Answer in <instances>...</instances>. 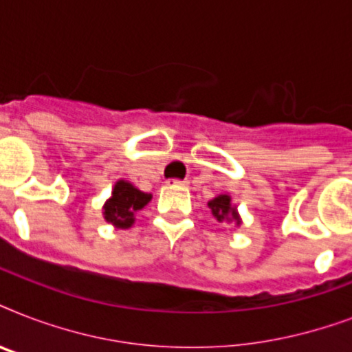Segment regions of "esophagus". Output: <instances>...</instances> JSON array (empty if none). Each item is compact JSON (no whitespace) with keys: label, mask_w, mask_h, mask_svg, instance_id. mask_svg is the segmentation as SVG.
Masks as SVG:
<instances>
[{"label":"esophagus","mask_w":352,"mask_h":352,"mask_svg":"<svg viewBox=\"0 0 352 352\" xmlns=\"http://www.w3.org/2000/svg\"><path fill=\"white\" fill-rule=\"evenodd\" d=\"M166 184H168V186H186L188 182L186 181H177V179H170V181L166 182Z\"/></svg>","instance_id":"esophagus-1"}]
</instances>
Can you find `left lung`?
Masks as SVG:
<instances>
[{
  "label": "left lung",
  "instance_id": "obj_1",
  "mask_svg": "<svg viewBox=\"0 0 352 352\" xmlns=\"http://www.w3.org/2000/svg\"><path fill=\"white\" fill-rule=\"evenodd\" d=\"M208 206L219 223H226V225L234 226L243 225L239 212H237V206L232 203V197L228 193H221V195L214 197L212 201H208Z\"/></svg>",
  "mask_w": 352,
  "mask_h": 352
}]
</instances>
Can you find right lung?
Listing matches in <instances>:
<instances>
[{
    "instance_id": "obj_1",
    "label": "right lung",
    "mask_w": 352,
    "mask_h": 352,
    "mask_svg": "<svg viewBox=\"0 0 352 352\" xmlns=\"http://www.w3.org/2000/svg\"><path fill=\"white\" fill-rule=\"evenodd\" d=\"M151 201V193H144L129 181L118 179L113 186L111 197L102 206V215L115 228L127 230L135 225V215Z\"/></svg>"
}]
</instances>
